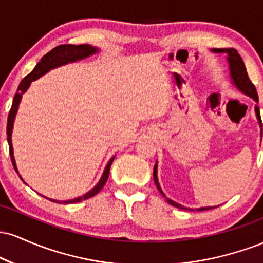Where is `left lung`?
I'll return each instance as SVG.
<instances>
[{"instance_id": "1", "label": "left lung", "mask_w": 263, "mask_h": 263, "mask_svg": "<svg viewBox=\"0 0 263 263\" xmlns=\"http://www.w3.org/2000/svg\"><path fill=\"white\" fill-rule=\"evenodd\" d=\"M211 52L214 53H221V54H226V62H228V66H229V75H230V79L232 85H234L238 91H241L242 93H245L246 96L251 98L252 100H255L256 102H258V95L257 91H256V87L253 84L251 83V80L249 79V75H247L245 64H243L242 58L240 57L236 50L234 48H213ZM255 112H256V117H257V121L259 127H261V137H262V121H261V115H259V108L257 105H255ZM157 170H158V163L156 162L155 168H153V179H155L156 186L157 189L159 190V193L165 198L168 204H171L172 206H176L178 209L182 210H190L193 211V209L190 208H185L183 205H180L177 201L172 200V199L165 197V194L163 193V190L159 185L158 182V176H157ZM220 206V205H215V206H203V208H198V211H203V210H210V209H215V208Z\"/></svg>"}]
</instances>
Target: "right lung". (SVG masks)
Masks as SVG:
<instances>
[{
    "label": "right lung",
    "instance_id": "1",
    "mask_svg": "<svg viewBox=\"0 0 263 263\" xmlns=\"http://www.w3.org/2000/svg\"><path fill=\"white\" fill-rule=\"evenodd\" d=\"M100 52L98 47H92L90 44H81V45H73V44H63V45H58L54 49L50 50L49 53H47L38 62V64L35 65V68L29 73L27 77L21 81L20 86H18L16 95L13 98V102H12V107L10 110V114H8V120H7V141H8V146H10V155H11V161L12 164H13L14 171L17 172L18 174V170H17V164H16V159H14L13 156V146H12V129H13V123H14V119H16V115L18 111V107H20V102L22 100V96L27 90L29 89L31 86L32 81L39 79V78L43 77L44 74H47L48 71H50L52 69L59 68V66L66 65L69 63H75L79 62V60L86 59L89 57L93 55V54ZM115 159V156L111 157L110 161L107 162L106 167H105L104 173L99 180L98 184L91 190L85 193L81 197L70 199V200H55V199H50L47 197H43L49 199L50 201H54V203H64V204H73V203H79V201L86 200V199L93 197V195L98 194L100 190L104 188L105 183H106L107 178H108V173H110V168L111 164H112ZM21 179L22 177L20 176ZM23 180V179H22ZM25 182V180H23ZM26 183V182H25ZM27 184V183H26ZM42 195V194H41Z\"/></svg>",
    "mask_w": 263,
    "mask_h": 263
}]
</instances>
